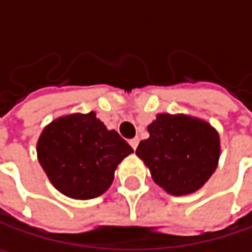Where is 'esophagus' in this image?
Instances as JSON below:
<instances>
[{
  "label": "esophagus",
  "instance_id": "esophagus-1",
  "mask_svg": "<svg viewBox=\"0 0 252 252\" xmlns=\"http://www.w3.org/2000/svg\"><path fill=\"white\" fill-rule=\"evenodd\" d=\"M129 143H130V146L133 147V150H136V149H137V146H139V137H134V139H131Z\"/></svg>",
  "mask_w": 252,
  "mask_h": 252
}]
</instances>
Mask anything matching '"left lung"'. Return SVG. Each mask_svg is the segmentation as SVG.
<instances>
[{"instance_id": "left-lung-1", "label": "left lung", "mask_w": 252, "mask_h": 252, "mask_svg": "<svg viewBox=\"0 0 252 252\" xmlns=\"http://www.w3.org/2000/svg\"><path fill=\"white\" fill-rule=\"evenodd\" d=\"M136 154L156 184L171 195L198 190L218 167L220 140L209 123L184 115L161 113L147 127Z\"/></svg>"}]
</instances>
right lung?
Listing matches in <instances>:
<instances>
[{
	"label": "right lung",
	"instance_id": "1",
	"mask_svg": "<svg viewBox=\"0 0 252 252\" xmlns=\"http://www.w3.org/2000/svg\"><path fill=\"white\" fill-rule=\"evenodd\" d=\"M133 149L96 115L52 122L37 141V157L54 188L74 199H92L111 187L115 169Z\"/></svg>",
	"mask_w": 252,
	"mask_h": 252
}]
</instances>
